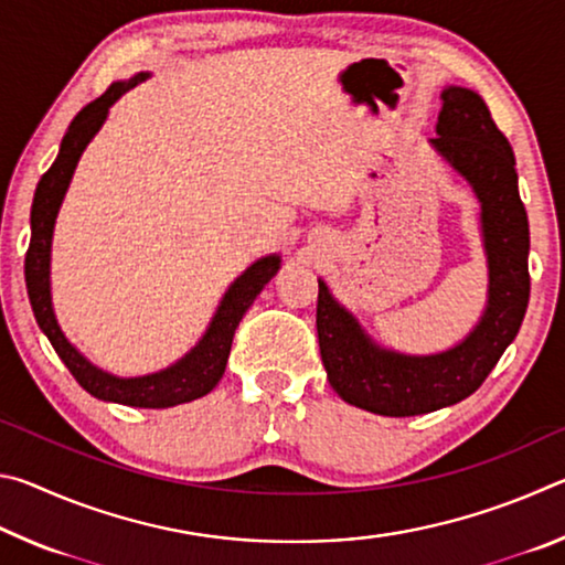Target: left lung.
<instances>
[{
  "label": "left lung",
  "instance_id": "obj_1",
  "mask_svg": "<svg viewBox=\"0 0 565 565\" xmlns=\"http://www.w3.org/2000/svg\"><path fill=\"white\" fill-rule=\"evenodd\" d=\"M438 137L431 145L468 179L481 202L489 252V306L463 343L436 356H401L371 343L347 309L319 281L317 331L333 391L351 406L379 416H418L458 404L483 384L515 339L531 296L529 216L509 139L476 92L441 94Z\"/></svg>",
  "mask_w": 565,
  "mask_h": 565
}]
</instances>
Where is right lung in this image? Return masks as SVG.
I'll return each instance as SVG.
<instances>
[{
  "label": "right lung",
  "instance_id": "obj_1",
  "mask_svg": "<svg viewBox=\"0 0 565 565\" xmlns=\"http://www.w3.org/2000/svg\"><path fill=\"white\" fill-rule=\"evenodd\" d=\"M141 79H145V74L134 76L127 84L114 82L102 97L89 102L87 107L76 114L70 129H66L60 157H56L54 164L44 171V177L40 179V184H36L34 191L32 238L24 259V279L36 323H40V329L46 333V339H50L54 351L60 353L64 366L72 371V376L79 381V386L84 391H89L92 396H97L102 401H114V404L124 406L169 408L206 396L209 391L222 381L238 321L244 319L248 306L254 303L264 286L271 281V276L279 271L281 259L279 256H266V259H259L252 269H246L238 276L232 289L226 291L224 301L218 306L216 317L202 343H199L186 359H181L177 366L161 371V374L141 379L109 376L104 374V371L94 369L92 363L64 339L60 323L54 319L50 296V248L54 218L56 212H60L64 191L70 186V179L74 174V167L76 161H79L84 147L89 145V139L97 134L102 121L107 119L111 104Z\"/></svg>",
  "mask_w": 565,
  "mask_h": 565
}]
</instances>
